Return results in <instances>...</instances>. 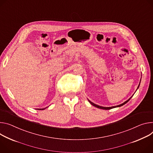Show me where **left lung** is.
<instances>
[{"instance_id":"obj_1","label":"left lung","mask_w":153,"mask_h":153,"mask_svg":"<svg viewBox=\"0 0 153 153\" xmlns=\"http://www.w3.org/2000/svg\"><path fill=\"white\" fill-rule=\"evenodd\" d=\"M139 85H140V84L138 85V87H139ZM132 97H131V98L128 100H127L126 101H125L124 103H123V104H120V105H117V106H113V107H102V106H100V105H96V104H94V103H93L92 102H91L90 100H88V101L90 102V103L91 104H92L93 106H94V107H97V108H101V109H104V110H109V109H111V108H115V107H121V106H122V105H123L124 104H125L126 103H127L129 100H130V99L132 98Z\"/></svg>"}]
</instances>
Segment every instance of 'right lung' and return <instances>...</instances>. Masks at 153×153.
<instances>
[{
    "label": "right lung",
    "instance_id": "obj_1",
    "mask_svg": "<svg viewBox=\"0 0 153 153\" xmlns=\"http://www.w3.org/2000/svg\"><path fill=\"white\" fill-rule=\"evenodd\" d=\"M44 109H45V108H42V109H41V108H40L39 110H44Z\"/></svg>",
    "mask_w": 153,
    "mask_h": 153
}]
</instances>
